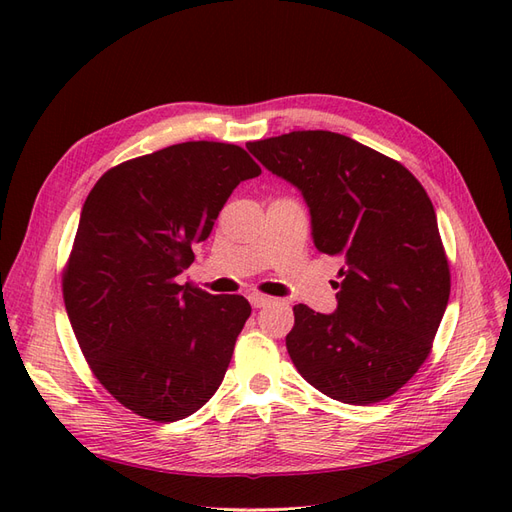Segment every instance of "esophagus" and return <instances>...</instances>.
<instances>
[{"mask_svg": "<svg viewBox=\"0 0 512 512\" xmlns=\"http://www.w3.org/2000/svg\"><path fill=\"white\" fill-rule=\"evenodd\" d=\"M273 299L271 297H267V294H252V297H250V303L258 309V307H265V305H269Z\"/></svg>", "mask_w": 512, "mask_h": 512, "instance_id": "obj_1", "label": "esophagus"}]
</instances>
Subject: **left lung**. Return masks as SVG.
<instances>
[{
  "instance_id": "1",
  "label": "left lung",
  "mask_w": 512,
  "mask_h": 512,
  "mask_svg": "<svg viewBox=\"0 0 512 512\" xmlns=\"http://www.w3.org/2000/svg\"><path fill=\"white\" fill-rule=\"evenodd\" d=\"M301 190L318 252L342 256L337 309L294 305L286 348L299 374L331 399L369 406L425 363L451 294L436 211L397 160L327 130L247 143Z\"/></svg>"
}]
</instances>
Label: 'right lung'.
Here are the masks:
<instances>
[{
    "instance_id": "right-lung-1",
    "label": "right lung",
    "mask_w": 512,
    "mask_h": 512,
    "mask_svg": "<svg viewBox=\"0 0 512 512\" xmlns=\"http://www.w3.org/2000/svg\"><path fill=\"white\" fill-rule=\"evenodd\" d=\"M258 175L245 149L190 141L113 166L89 192L61 290L85 361L134 414L179 421L222 384L252 307L177 275L232 190Z\"/></svg>"
}]
</instances>
